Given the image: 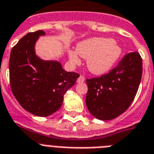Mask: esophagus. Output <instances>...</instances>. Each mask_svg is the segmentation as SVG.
Returning a JSON list of instances; mask_svg holds the SVG:
<instances>
[{
	"instance_id": "1",
	"label": "esophagus",
	"mask_w": 154,
	"mask_h": 154,
	"mask_svg": "<svg viewBox=\"0 0 154 154\" xmlns=\"http://www.w3.org/2000/svg\"><path fill=\"white\" fill-rule=\"evenodd\" d=\"M77 83H83V82H85V77H83V76H80V77H78V79H77Z\"/></svg>"
}]
</instances>
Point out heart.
<instances>
[{"label": "heart", "mask_w": 154, "mask_h": 154, "mask_svg": "<svg viewBox=\"0 0 154 154\" xmlns=\"http://www.w3.org/2000/svg\"><path fill=\"white\" fill-rule=\"evenodd\" d=\"M76 51L69 50L70 62L74 65L81 63V57L87 59V66L91 73L102 75L112 69L122 54V49L117 42L109 38L94 37L78 42Z\"/></svg>", "instance_id": "heart-1"}]
</instances>
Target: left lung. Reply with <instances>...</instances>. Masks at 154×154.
<instances>
[{
	"mask_svg": "<svg viewBox=\"0 0 154 154\" xmlns=\"http://www.w3.org/2000/svg\"><path fill=\"white\" fill-rule=\"evenodd\" d=\"M142 73L141 57L134 52L125 55L109 73L87 79L86 105L91 114L105 121L125 112L137 93Z\"/></svg>",
	"mask_w": 154,
	"mask_h": 154,
	"instance_id": "1",
	"label": "left lung"
}]
</instances>
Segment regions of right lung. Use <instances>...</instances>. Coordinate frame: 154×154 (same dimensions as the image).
<instances>
[{
  "mask_svg": "<svg viewBox=\"0 0 154 154\" xmlns=\"http://www.w3.org/2000/svg\"><path fill=\"white\" fill-rule=\"evenodd\" d=\"M45 32H29L11 49L9 73L11 91L24 109L40 117L57 112L63 96L79 74L67 72L57 60H44L35 53V43Z\"/></svg>",
  "mask_w": 154,
  "mask_h": 154,
  "instance_id": "obj_1",
  "label": "right lung"
}]
</instances>
